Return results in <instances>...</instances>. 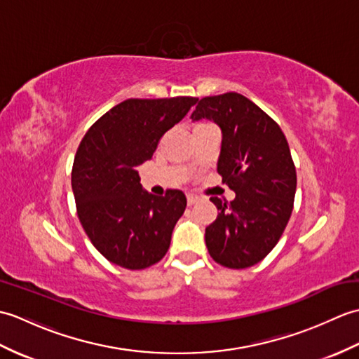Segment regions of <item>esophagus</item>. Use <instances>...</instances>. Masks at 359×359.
<instances>
[{"mask_svg":"<svg viewBox=\"0 0 359 359\" xmlns=\"http://www.w3.org/2000/svg\"><path fill=\"white\" fill-rule=\"evenodd\" d=\"M187 201H188V205L191 207V205L199 202V197H197L196 194H187Z\"/></svg>","mask_w":359,"mask_h":359,"instance_id":"1","label":"esophagus"}]
</instances>
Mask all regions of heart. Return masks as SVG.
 <instances>
[{
  "mask_svg": "<svg viewBox=\"0 0 359 359\" xmlns=\"http://www.w3.org/2000/svg\"><path fill=\"white\" fill-rule=\"evenodd\" d=\"M197 126H199V125H197Z\"/></svg>",
  "mask_w": 359,
  "mask_h": 359,
  "instance_id": "heart-1",
  "label": "heart"
}]
</instances>
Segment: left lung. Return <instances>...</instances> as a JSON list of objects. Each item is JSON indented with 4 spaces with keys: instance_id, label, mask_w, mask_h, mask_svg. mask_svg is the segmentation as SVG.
I'll list each match as a JSON object with an SVG mask.
<instances>
[{
    "instance_id": "1",
    "label": "left lung",
    "mask_w": 359,
    "mask_h": 359,
    "mask_svg": "<svg viewBox=\"0 0 359 359\" xmlns=\"http://www.w3.org/2000/svg\"><path fill=\"white\" fill-rule=\"evenodd\" d=\"M222 131L217 172L234 201L211 197L217 219L205 230L210 256L228 269L261 262L280 239L292 216L296 168L284 133L270 116L238 93L205 97L191 114Z\"/></svg>"
}]
</instances>
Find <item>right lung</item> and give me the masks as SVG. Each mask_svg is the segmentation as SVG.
<instances>
[{
  "label": "right lung",
  "mask_w": 359,
  "mask_h": 359,
  "mask_svg": "<svg viewBox=\"0 0 359 359\" xmlns=\"http://www.w3.org/2000/svg\"><path fill=\"white\" fill-rule=\"evenodd\" d=\"M194 97L128 98L98 118L80 142L72 191L83 230L109 262L128 270L157 264L187 208L179 189L144 191L137 166L154 154L162 135L184 118Z\"/></svg>",
  "instance_id": "1"
}]
</instances>
